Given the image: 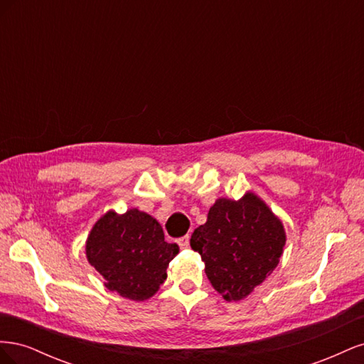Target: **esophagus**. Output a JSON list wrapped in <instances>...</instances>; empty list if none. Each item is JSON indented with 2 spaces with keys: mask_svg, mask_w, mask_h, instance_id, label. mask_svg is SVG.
Here are the masks:
<instances>
[{
  "mask_svg": "<svg viewBox=\"0 0 364 364\" xmlns=\"http://www.w3.org/2000/svg\"><path fill=\"white\" fill-rule=\"evenodd\" d=\"M190 235H185V237H182V238H179L178 240V245H179V247L181 249H188L190 247Z\"/></svg>",
  "mask_w": 364,
  "mask_h": 364,
  "instance_id": "esophagus-1",
  "label": "esophagus"
}]
</instances>
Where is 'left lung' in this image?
Instances as JSON below:
<instances>
[{"instance_id":"8db88e82","label":"left lung","mask_w":364,"mask_h":364,"mask_svg":"<svg viewBox=\"0 0 364 364\" xmlns=\"http://www.w3.org/2000/svg\"><path fill=\"white\" fill-rule=\"evenodd\" d=\"M205 273L223 299L241 301L278 266L284 226L255 194L241 200L218 199L190 240Z\"/></svg>"}]
</instances>
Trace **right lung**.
<instances>
[{
	"label": "right lung",
	"mask_w": 364,
	"mask_h": 364,
	"mask_svg": "<svg viewBox=\"0 0 364 364\" xmlns=\"http://www.w3.org/2000/svg\"><path fill=\"white\" fill-rule=\"evenodd\" d=\"M178 253L179 246L165 241L156 220L135 208L121 215L105 214L86 241L87 261L106 279V287L132 301L158 291Z\"/></svg>",
	"instance_id": "1"
}]
</instances>
